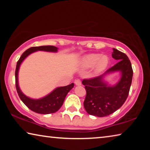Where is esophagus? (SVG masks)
<instances>
[{"label": "esophagus", "mask_w": 150, "mask_h": 150, "mask_svg": "<svg viewBox=\"0 0 150 150\" xmlns=\"http://www.w3.org/2000/svg\"><path fill=\"white\" fill-rule=\"evenodd\" d=\"M75 84L76 85H77V86H79V85H81V81H80V80H79V79L75 80Z\"/></svg>", "instance_id": "34e87169"}]
</instances>
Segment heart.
Wrapping results in <instances>:
<instances>
[{
    "label": "heart",
    "mask_w": 150,
    "mask_h": 150,
    "mask_svg": "<svg viewBox=\"0 0 150 150\" xmlns=\"http://www.w3.org/2000/svg\"><path fill=\"white\" fill-rule=\"evenodd\" d=\"M108 57L102 56L100 54H93L86 56L83 60V66L86 68L93 67L95 66V74H99L105 70L108 65Z\"/></svg>",
    "instance_id": "1"
}]
</instances>
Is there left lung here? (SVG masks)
<instances>
[{
  "mask_svg": "<svg viewBox=\"0 0 150 150\" xmlns=\"http://www.w3.org/2000/svg\"><path fill=\"white\" fill-rule=\"evenodd\" d=\"M112 56L117 63L98 77L83 79L82 83L87 91L83 103L88 114L98 117L110 115L125 102L128 96L133 76V70L127 55L113 48ZM120 71L121 77L116 85L109 86L103 81L106 75Z\"/></svg>",
  "mask_w": 150,
  "mask_h": 150,
  "instance_id": "1",
  "label": "left lung"
}]
</instances>
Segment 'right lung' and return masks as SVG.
Listing matches in <instances>:
<instances>
[{
    "instance_id": "right-lung-1",
    "label": "right lung",
    "mask_w": 150,
    "mask_h": 150,
    "mask_svg": "<svg viewBox=\"0 0 150 150\" xmlns=\"http://www.w3.org/2000/svg\"><path fill=\"white\" fill-rule=\"evenodd\" d=\"M58 48L53 45H43L39 47H32L28 49L20 56L19 60L18 61L16 71H15V81H16V88L18 96L22 102L24 103L28 108L30 110L38 114L47 115L57 112L62 106L66 95L69 92L71 89L74 87V83H71L65 87H57L48 94L44 97L39 99H33L26 96L22 92L18 85V71L20 66L22 62L28 56L37 51H44V52H57Z\"/></svg>"
}]
</instances>
